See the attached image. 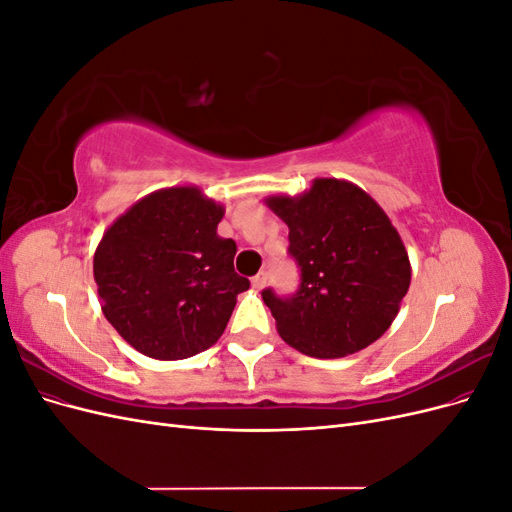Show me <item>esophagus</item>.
Here are the masks:
<instances>
[{"label": "esophagus", "mask_w": 512, "mask_h": 512, "mask_svg": "<svg viewBox=\"0 0 512 512\" xmlns=\"http://www.w3.org/2000/svg\"><path fill=\"white\" fill-rule=\"evenodd\" d=\"M252 286L256 288V290H262L267 286V273H258V275H254L252 277Z\"/></svg>", "instance_id": "34e87169"}]
</instances>
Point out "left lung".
<instances>
[{"mask_svg": "<svg viewBox=\"0 0 512 512\" xmlns=\"http://www.w3.org/2000/svg\"><path fill=\"white\" fill-rule=\"evenodd\" d=\"M288 224V254L301 271L299 290H262L277 331L316 359H339L374 344L391 327L410 288V260L399 232L359 185L316 179L301 196H271Z\"/></svg>", "mask_w": 512, "mask_h": 512, "instance_id": "obj_1", "label": "left lung"}]
</instances>
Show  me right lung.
Instances as JSON below:
<instances>
[{
	"mask_svg": "<svg viewBox=\"0 0 512 512\" xmlns=\"http://www.w3.org/2000/svg\"><path fill=\"white\" fill-rule=\"evenodd\" d=\"M224 207L198 188L138 200L104 232L94 256L102 312L151 359H188L224 333L237 294V243L218 237Z\"/></svg>",
	"mask_w": 512,
	"mask_h": 512,
	"instance_id": "right-lung-1",
	"label": "right lung"
}]
</instances>
